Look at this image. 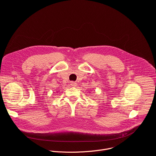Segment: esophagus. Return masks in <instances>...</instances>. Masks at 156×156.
<instances>
[{
	"label": "esophagus",
	"mask_w": 156,
	"mask_h": 156,
	"mask_svg": "<svg viewBox=\"0 0 156 156\" xmlns=\"http://www.w3.org/2000/svg\"><path fill=\"white\" fill-rule=\"evenodd\" d=\"M76 83H75V82H73V81H72V82H70V85H71V86H73V87H75L76 86Z\"/></svg>",
	"instance_id": "obj_1"
}]
</instances>
